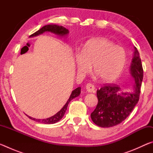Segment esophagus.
I'll use <instances>...</instances> for the list:
<instances>
[{"instance_id":"1","label":"esophagus","mask_w":153,"mask_h":153,"mask_svg":"<svg viewBox=\"0 0 153 153\" xmlns=\"http://www.w3.org/2000/svg\"><path fill=\"white\" fill-rule=\"evenodd\" d=\"M86 89L88 92H94L95 88L94 85L91 84V83H88L86 85Z\"/></svg>"}]
</instances>
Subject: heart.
<instances>
[{"instance_id":"obj_1","label":"heart","mask_w":153,"mask_h":153,"mask_svg":"<svg viewBox=\"0 0 153 153\" xmlns=\"http://www.w3.org/2000/svg\"><path fill=\"white\" fill-rule=\"evenodd\" d=\"M126 52L106 38H94L83 46L81 54L76 56L79 73L88 72L91 66L100 80L109 82L117 78L125 67Z\"/></svg>"}]
</instances>
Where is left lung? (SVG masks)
Returning <instances> with one entry per match:
<instances>
[{
	"label": "left lung",
	"instance_id": "1",
	"mask_svg": "<svg viewBox=\"0 0 153 153\" xmlns=\"http://www.w3.org/2000/svg\"><path fill=\"white\" fill-rule=\"evenodd\" d=\"M135 48L130 66L131 76L135 80L134 91L121 92L120 87L114 84H104L97 90L98 104L90 117L96 125L110 128L122 122L128 117L139 100L143 79V68L139 53Z\"/></svg>",
	"mask_w": 153,
	"mask_h": 153
}]
</instances>
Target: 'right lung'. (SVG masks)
Here are the masks:
<instances>
[{"instance_id":"obj_1","label":"right lung","mask_w":153,"mask_h":153,"mask_svg":"<svg viewBox=\"0 0 153 153\" xmlns=\"http://www.w3.org/2000/svg\"><path fill=\"white\" fill-rule=\"evenodd\" d=\"M45 32H51L52 33H55V34L59 35V36H65V35H67V33H69L68 30L66 29L65 27H64L63 26H61V25L59 26V25H46L45 26L42 27L39 30H38L37 32L33 33V34L30 35V37L36 36ZM80 92H81V88L80 87L77 88L76 89L73 90L71 92V94L70 95V97H69L68 100H67L66 104L64 105V107L62 108L57 113H56L55 115L52 116L51 117L43 119V120H39V119L32 118L31 117H29V116H27V117L33 121H38V122H40V123H45V124H53V123H55L56 122H58L59 121H60L61 119L63 118L69 102H70L73 98L78 97L80 94Z\"/></svg>"}]
</instances>
